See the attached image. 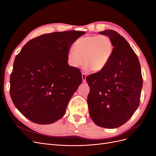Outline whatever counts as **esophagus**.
Listing matches in <instances>:
<instances>
[{"mask_svg": "<svg viewBox=\"0 0 156 156\" xmlns=\"http://www.w3.org/2000/svg\"><path fill=\"white\" fill-rule=\"evenodd\" d=\"M86 74L84 73H82V79H83V82H85L86 81Z\"/></svg>", "mask_w": 156, "mask_h": 156, "instance_id": "obj_1", "label": "esophagus"}]
</instances>
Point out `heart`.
<instances>
[{
  "label": "heart",
  "mask_w": 156,
  "mask_h": 156,
  "mask_svg": "<svg viewBox=\"0 0 156 156\" xmlns=\"http://www.w3.org/2000/svg\"><path fill=\"white\" fill-rule=\"evenodd\" d=\"M73 49V51L67 54V61L71 67L81 66L84 60L85 69L100 72L109 62L114 52V45L107 35L86 36L75 41Z\"/></svg>",
  "instance_id": "obj_1"
}]
</instances>
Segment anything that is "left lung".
I'll list each match as a JSON object with an SVG mask.
<instances>
[{
  "label": "left lung",
  "instance_id": "1",
  "mask_svg": "<svg viewBox=\"0 0 156 156\" xmlns=\"http://www.w3.org/2000/svg\"><path fill=\"white\" fill-rule=\"evenodd\" d=\"M111 37L114 52L106 68L87 77L90 116L98 126L116 128L139 105L143 77L137 56L124 37L112 30L100 32Z\"/></svg>",
  "mask_w": 156,
  "mask_h": 156
}]
</instances>
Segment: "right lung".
<instances>
[{"mask_svg": "<svg viewBox=\"0 0 156 156\" xmlns=\"http://www.w3.org/2000/svg\"><path fill=\"white\" fill-rule=\"evenodd\" d=\"M85 32L68 30L37 36L15 58L10 93L16 107L30 121L49 124L62 118L82 83L79 68L68 64L70 47Z\"/></svg>", "mask_w": 156, "mask_h": 156, "instance_id": "obj_1", "label": "right lung"}]
</instances>
